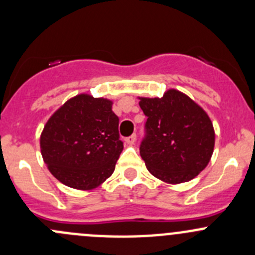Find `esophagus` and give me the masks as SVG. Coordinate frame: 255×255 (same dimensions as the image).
Instances as JSON below:
<instances>
[{
    "label": "esophagus",
    "mask_w": 255,
    "mask_h": 255,
    "mask_svg": "<svg viewBox=\"0 0 255 255\" xmlns=\"http://www.w3.org/2000/svg\"><path fill=\"white\" fill-rule=\"evenodd\" d=\"M135 138H137V135L132 134V135H129V137L126 138L125 140H126V143L129 144V145H132V144H134V142H135Z\"/></svg>",
    "instance_id": "1"
}]
</instances>
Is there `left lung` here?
I'll return each instance as SVG.
<instances>
[{
  "mask_svg": "<svg viewBox=\"0 0 255 255\" xmlns=\"http://www.w3.org/2000/svg\"><path fill=\"white\" fill-rule=\"evenodd\" d=\"M139 100L146 116L139 151L149 173L169 184L186 182L199 175L215 146V130L207 113L174 89L161 99Z\"/></svg>",
  "mask_w": 255,
  "mask_h": 255,
  "instance_id": "left-lung-1",
  "label": "left lung"
}]
</instances>
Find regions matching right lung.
I'll return each instance as SVG.
<instances>
[{
  "label": "right lung",
  "mask_w": 255,
  "mask_h": 255,
  "mask_svg": "<svg viewBox=\"0 0 255 255\" xmlns=\"http://www.w3.org/2000/svg\"><path fill=\"white\" fill-rule=\"evenodd\" d=\"M112 101L81 94L66 101L44 126L40 150L56 179L78 190H91L115 170L123 142Z\"/></svg>",
  "instance_id": "obj_1"
}]
</instances>
